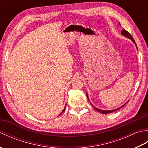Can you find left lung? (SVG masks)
<instances>
[{
  "label": "left lung",
  "mask_w": 148,
  "mask_h": 148,
  "mask_svg": "<svg viewBox=\"0 0 148 148\" xmlns=\"http://www.w3.org/2000/svg\"><path fill=\"white\" fill-rule=\"evenodd\" d=\"M121 34L122 35H123V36H125V37H127V38H129V39H130L132 40V41L135 43V45H136V42H135V40H134V38L132 37V35L131 34L128 32V31H127V30H125V29H123V30L122 31H121ZM137 46V45H136ZM86 96H87V98H88V94H86ZM88 100H89V99H88ZM90 101V100H89ZM90 103L91 104H92V107L93 108V109H95L96 111H97L98 112H100V113H102V114H108V113H111V112H113L114 111H117V110H118V109H120L121 108H122V107H123L125 104H126V103H125V104H124L123 106H122L121 107H120V108H118V109H113V110H111V111H103V110H100V109H98V108H95V106H93L92 105V103L90 102Z\"/></svg>",
  "instance_id": "obj_1"
}]
</instances>
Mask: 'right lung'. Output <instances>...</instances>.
Here are the masks:
<instances>
[{"instance_id":"right-lung-1","label":"right lung","mask_w":148,"mask_h":148,"mask_svg":"<svg viewBox=\"0 0 148 148\" xmlns=\"http://www.w3.org/2000/svg\"><path fill=\"white\" fill-rule=\"evenodd\" d=\"M64 111H65V109H64V110H63V111H62V113L63 112H64ZM62 113H61V114H62ZM60 115H59V116H60Z\"/></svg>"}]
</instances>
